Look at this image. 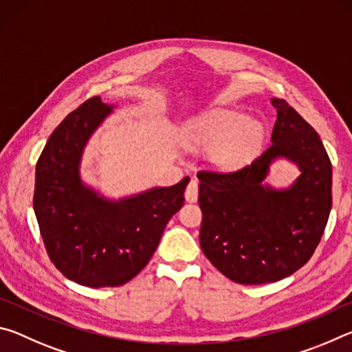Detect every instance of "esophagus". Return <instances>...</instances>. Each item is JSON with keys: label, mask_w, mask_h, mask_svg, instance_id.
I'll use <instances>...</instances> for the list:
<instances>
[{"label": "esophagus", "mask_w": 352, "mask_h": 352, "mask_svg": "<svg viewBox=\"0 0 352 352\" xmlns=\"http://www.w3.org/2000/svg\"><path fill=\"white\" fill-rule=\"evenodd\" d=\"M184 197H186V200L190 201V204H192V201H197V199H199V183H197V180H190L189 182L186 190H184Z\"/></svg>", "instance_id": "1"}]
</instances>
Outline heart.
Returning a JSON list of instances; mask_svg holds the SVG:
<instances>
[{"label": "heart", "instance_id": "1", "mask_svg": "<svg viewBox=\"0 0 352 352\" xmlns=\"http://www.w3.org/2000/svg\"><path fill=\"white\" fill-rule=\"evenodd\" d=\"M189 135L194 144L214 148L212 158L217 164L236 168L253 158L264 129L241 110L214 109L194 119Z\"/></svg>", "mask_w": 352, "mask_h": 352}]
</instances>
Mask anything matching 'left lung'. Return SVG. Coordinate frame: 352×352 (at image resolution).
<instances>
[{
    "instance_id": "left-lung-1",
    "label": "left lung",
    "mask_w": 352,
    "mask_h": 352,
    "mask_svg": "<svg viewBox=\"0 0 352 352\" xmlns=\"http://www.w3.org/2000/svg\"><path fill=\"white\" fill-rule=\"evenodd\" d=\"M272 144L234 172L200 170V247L211 264L239 284L275 283L311 259L332 206V164L318 133L284 99ZM276 157L302 170L287 190L261 182Z\"/></svg>"
}]
</instances>
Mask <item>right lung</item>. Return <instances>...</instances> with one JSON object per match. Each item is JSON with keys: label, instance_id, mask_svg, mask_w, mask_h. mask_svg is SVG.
Listing matches in <instances>:
<instances>
[{"label": "right lung", "instance_id": "1", "mask_svg": "<svg viewBox=\"0 0 352 352\" xmlns=\"http://www.w3.org/2000/svg\"><path fill=\"white\" fill-rule=\"evenodd\" d=\"M113 105L93 96L58 124L35 168L34 211L52 264L87 287H118L144 269L169 219L184 204L189 177L121 200L85 186L80 160L87 141Z\"/></svg>", "mask_w": 352, "mask_h": 352}]
</instances>
